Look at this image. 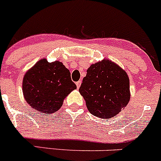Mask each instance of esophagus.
<instances>
[{
    "label": "esophagus",
    "mask_w": 161,
    "mask_h": 161,
    "mask_svg": "<svg viewBox=\"0 0 161 161\" xmlns=\"http://www.w3.org/2000/svg\"><path fill=\"white\" fill-rule=\"evenodd\" d=\"M76 88H77V89H78V88H80V85H81V81H80V80H79V81L76 82Z\"/></svg>",
    "instance_id": "34e87169"
}]
</instances>
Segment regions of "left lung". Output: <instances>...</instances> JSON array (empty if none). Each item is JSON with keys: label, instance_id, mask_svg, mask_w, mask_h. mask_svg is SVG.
Listing matches in <instances>:
<instances>
[{"label": "left lung", "instance_id": "1", "mask_svg": "<svg viewBox=\"0 0 161 161\" xmlns=\"http://www.w3.org/2000/svg\"><path fill=\"white\" fill-rule=\"evenodd\" d=\"M79 92L88 111L102 119H111L119 114L130 99L127 73L108 59L88 69Z\"/></svg>", "mask_w": 161, "mask_h": 161}]
</instances>
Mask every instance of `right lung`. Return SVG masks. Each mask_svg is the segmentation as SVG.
I'll use <instances>...</instances> for the list:
<instances>
[{
    "label": "right lung",
    "instance_id": "1",
    "mask_svg": "<svg viewBox=\"0 0 161 161\" xmlns=\"http://www.w3.org/2000/svg\"><path fill=\"white\" fill-rule=\"evenodd\" d=\"M76 86L69 70L59 61L39 60L25 73L23 80L24 99L32 108L50 114L58 111L64 99Z\"/></svg>",
    "mask_w": 161,
    "mask_h": 161
}]
</instances>
